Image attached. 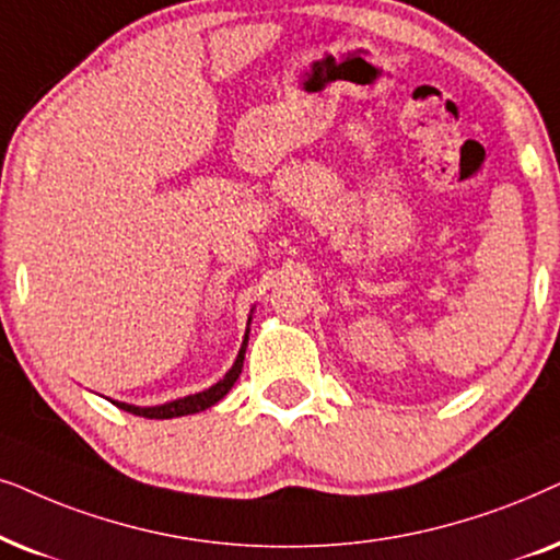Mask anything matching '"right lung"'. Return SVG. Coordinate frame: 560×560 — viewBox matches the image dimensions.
I'll list each match as a JSON object with an SVG mask.
<instances>
[{"mask_svg": "<svg viewBox=\"0 0 560 560\" xmlns=\"http://www.w3.org/2000/svg\"><path fill=\"white\" fill-rule=\"evenodd\" d=\"M245 346H248V332H245L243 348H241V353H237V358H235L233 369L228 371L222 382L210 386V389H207V392L191 394V397H184V399H176V401H166V405H159V407H132V405H125V401H115V405H117L119 409H125V412H130V415L148 417V420H171V417L202 412V409L218 405V401H220L222 397H225V394H228L230 389H233V384L237 382V376H241V371H243Z\"/></svg>", "mask_w": 560, "mask_h": 560, "instance_id": "add662e5", "label": "right lung"}]
</instances>
